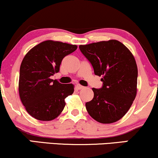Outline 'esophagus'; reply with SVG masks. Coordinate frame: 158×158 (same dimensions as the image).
Wrapping results in <instances>:
<instances>
[{
    "instance_id": "34e87169",
    "label": "esophagus",
    "mask_w": 158,
    "mask_h": 158,
    "mask_svg": "<svg viewBox=\"0 0 158 158\" xmlns=\"http://www.w3.org/2000/svg\"><path fill=\"white\" fill-rule=\"evenodd\" d=\"M77 88L78 90H81V89H83V88H84V87L78 84V85H77Z\"/></svg>"
}]
</instances>
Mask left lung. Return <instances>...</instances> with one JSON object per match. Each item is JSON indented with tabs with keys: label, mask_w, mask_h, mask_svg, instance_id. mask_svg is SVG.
I'll list each match as a JSON object with an SVG mask.
<instances>
[{
	"label": "left lung",
	"mask_w": 158,
	"mask_h": 158,
	"mask_svg": "<svg viewBox=\"0 0 158 158\" xmlns=\"http://www.w3.org/2000/svg\"><path fill=\"white\" fill-rule=\"evenodd\" d=\"M94 74L102 76V88H92L93 99L85 106L90 117L101 123L120 119L131 108L137 94V67L128 48L117 40L79 47Z\"/></svg>",
	"instance_id": "obj_1"
}]
</instances>
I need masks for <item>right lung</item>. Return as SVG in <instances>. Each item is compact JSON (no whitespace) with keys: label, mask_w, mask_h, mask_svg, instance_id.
<instances>
[{"label":"right lung","mask_w":158,"mask_h":158,"mask_svg":"<svg viewBox=\"0 0 158 158\" xmlns=\"http://www.w3.org/2000/svg\"><path fill=\"white\" fill-rule=\"evenodd\" d=\"M77 49V45L49 40L36 45L24 56L20 68L19 95L32 117L50 121L64 109V99L73 93V85L61 84L50 77L59 71L65 56Z\"/></svg>","instance_id":"obj_1"}]
</instances>
